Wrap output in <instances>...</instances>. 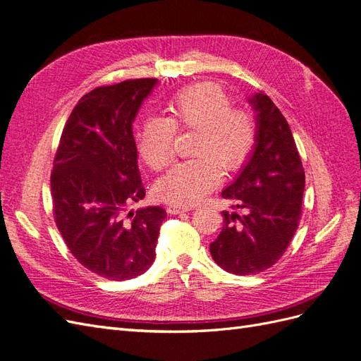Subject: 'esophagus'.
Here are the masks:
<instances>
[{
	"mask_svg": "<svg viewBox=\"0 0 361 361\" xmlns=\"http://www.w3.org/2000/svg\"><path fill=\"white\" fill-rule=\"evenodd\" d=\"M192 209V206H179V204H169L167 212L171 215H178L180 212H188Z\"/></svg>",
	"mask_w": 361,
	"mask_h": 361,
	"instance_id": "34e87169",
	"label": "esophagus"
}]
</instances>
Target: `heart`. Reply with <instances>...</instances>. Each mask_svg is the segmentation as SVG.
<instances>
[{
    "mask_svg": "<svg viewBox=\"0 0 361 361\" xmlns=\"http://www.w3.org/2000/svg\"><path fill=\"white\" fill-rule=\"evenodd\" d=\"M167 117H147L137 147L150 169L161 171L173 159L176 130H194L191 159L179 162L157 185L158 197L173 204H195L250 161L257 145V125L220 84L199 82L174 94Z\"/></svg>",
    "mask_w": 361,
    "mask_h": 361,
    "instance_id": "b5f03b06",
    "label": "heart"
}]
</instances>
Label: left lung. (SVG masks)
<instances>
[{
  "label": "left lung",
  "instance_id": "obj_1",
  "mask_svg": "<svg viewBox=\"0 0 361 361\" xmlns=\"http://www.w3.org/2000/svg\"><path fill=\"white\" fill-rule=\"evenodd\" d=\"M250 102L257 111V145L236 180L221 192L233 209L223 212L211 256L235 276L264 272L279 262L301 220L304 169L285 116L264 92Z\"/></svg>",
  "mask_w": 361,
  "mask_h": 361
}]
</instances>
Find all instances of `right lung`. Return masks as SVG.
<instances>
[{
  "label": "right lung",
  "instance_id": "right-lung-1",
  "mask_svg": "<svg viewBox=\"0 0 361 361\" xmlns=\"http://www.w3.org/2000/svg\"><path fill=\"white\" fill-rule=\"evenodd\" d=\"M155 78L126 80L84 94L63 128L51 171L52 214L73 257L108 280L146 272L166 211L126 214L146 195L133 122Z\"/></svg>",
  "mask_w": 361,
  "mask_h": 361
}]
</instances>
